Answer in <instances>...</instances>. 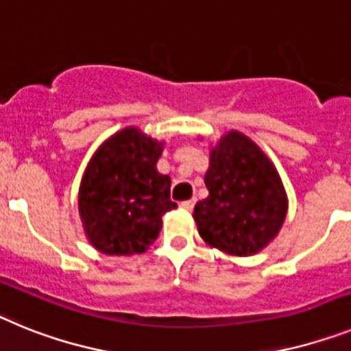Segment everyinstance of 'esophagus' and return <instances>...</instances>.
<instances>
[{
	"instance_id": "1",
	"label": "esophagus",
	"mask_w": 351,
	"mask_h": 351,
	"mask_svg": "<svg viewBox=\"0 0 351 351\" xmlns=\"http://www.w3.org/2000/svg\"><path fill=\"white\" fill-rule=\"evenodd\" d=\"M194 205H196V197H193V199H187V201H182L180 203V206L184 210H193Z\"/></svg>"
}]
</instances>
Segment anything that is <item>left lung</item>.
Instances as JSON below:
<instances>
[{"label":"left lung","mask_w":351,"mask_h":351,"mask_svg":"<svg viewBox=\"0 0 351 351\" xmlns=\"http://www.w3.org/2000/svg\"><path fill=\"white\" fill-rule=\"evenodd\" d=\"M208 197L194 206L201 239L228 254L251 256L279 233L285 187L267 155L240 132L221 138L205 175Z\"/></svg>","instance_id":"8db88e82"}]
</instances>
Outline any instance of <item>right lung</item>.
I'll use <instances>...</instances> for the list:
<instances>
[{
	"label": "right lung",
	"mask_w": 351,
	"mask_h": 351,
	"mask_svg": "<svg viewBox=\"0 0 351 351\" xmlns=\"http://www.w3.org/2000/svg\"><path fill=\"white\" fill-rule=\"evenodd\" d=\"M160 145L125 129L99 148L79 189V212L93 247L104 254H134L150 247L162 215L176 208L171 178L155 169Z\"/></svg>",
	"instance_id": "obj_1"
}]
</instances>
